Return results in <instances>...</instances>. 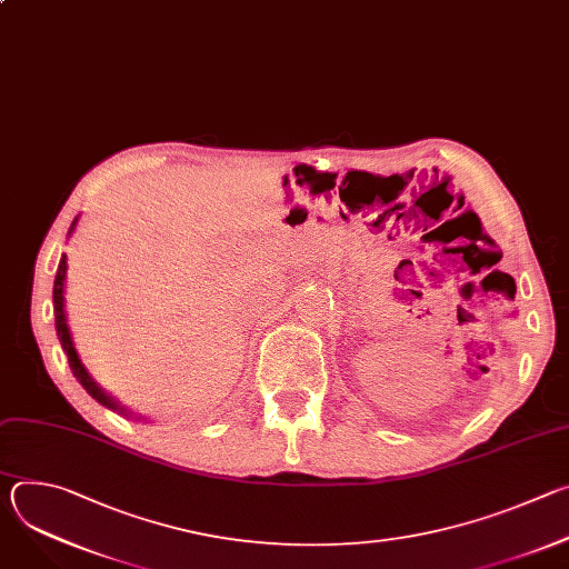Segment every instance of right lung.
Listing matches in <instances>:
<instances>
[{
	"instance_id": "add662e5",
	"label": "right lung",
	"mask_w": 569,
	"mask_h": 569,
	"mask_svg": "<svg viewBox=\"0 0 569 569\" xmlns=\"http://www.w3.org/2000/svg\"><path fill=\"white\" fill-rule=\"evenodd\" d=\"M76 222H78V216L73 218V222H71V227H69V233H67V236L73 233ZM64 281H67V257L62 254V259H60V263H58L56 281H53V315H56V333H58V340H60V345H62V351L67 353L71 373L76 376V380H78L80 385L86 387V391H88L97 402H101V405H106L108 410L119 412V415H123V417L130 419L132 412L126 410L123 405H121L114 396H110L106 389H101V387L94 382V378L90 376V371L86 369V365L80 362V358H78V351H76L73 340H71L69 323H67V312H64Z\"/></svg>"
}]
</instances>
